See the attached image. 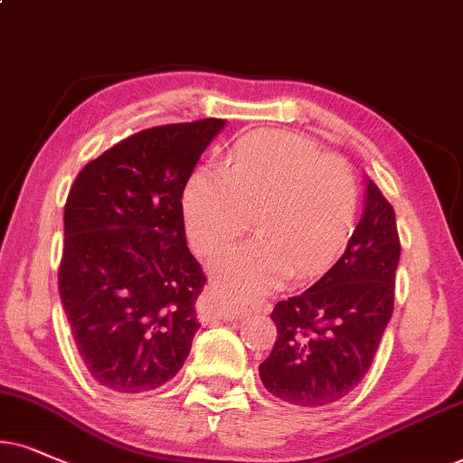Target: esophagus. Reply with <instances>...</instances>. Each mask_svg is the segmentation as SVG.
<instances>
[{
	"label": "esophagus",
	"mask_w": 463,
	"mask_h": 463,
	"mask_svg": "<svg viewBox=\"0 0 463 463\" xmlns=\"http://www.w3.org/2000/svg\"><path fill=\"white\" fill-rule=\"evenodd\" d=\"M209 314L220 316V318H226V320H241L248 316V309H226L224 303L218 299V295H212V301H209Z\"/></svg>",
	"instance_id": "34e87169"
}]
</instances>
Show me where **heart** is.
<instances>
[{
    "instance_id": "obj_1",
    "label": "heart",
    "mask_w": 463,
    "mask_h": 463,
    "mask_svg": "<svg viewBox=\"0 0 463 463\" xmlns=\"http://www.w3.org/2000/svg\"><path fill=\"white\" fill-rule=\"evenodd\" d=\"M359 185L346 160L323 156L290 132H254L228 166H201L184 190V218L196 251L215 254L248 231L260 237L224 251L213 275L235 299H251L290 271H325L353 232Z\"/></svg>"
}]
</instances>
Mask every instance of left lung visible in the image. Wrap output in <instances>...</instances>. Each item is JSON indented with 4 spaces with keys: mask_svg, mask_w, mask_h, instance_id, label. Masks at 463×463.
I'll return each instance as SVG.
<instances>
[{
    "mask_svg": "<svg viewBox=\"0 0 463 463\" xmlns=\"http://www.w3.org/2000/svg\"><path fill=\"white\" fill-rule=\"evenodd\" d=\"M400 251L393 207L367 179L365 212L342 259L307 290L275 303L278 339L259 367L269 393L318 408L361 383L393 314Z\"/></svg>",
    "mask_w": 463,
    "mask_h": 463,
    "instance_id": "8db88e82",
    "label": "left lung"
}]
</instances>
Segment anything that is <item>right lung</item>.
<instances>
[{
    "instance_id": "right-lung-1",
    "label": "right lung",
    "mask_w": 463,
    "mask_h": 463,
    "mask_svg": "<svg viewBox=\"0 0 463 463\" xmlns=\"http://www.w3.org/2000/svg\"><path fill=\"white\" fill-rule=\"evenodd\" d=\"M224 119L132 134L85 164L63 209L60 297L91 378L119 393L168 383L201 329L207 282L185 241V184Z\"/></svg>"
}]
</instances>
